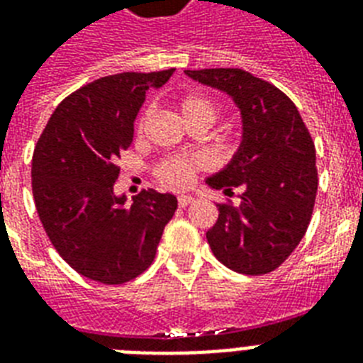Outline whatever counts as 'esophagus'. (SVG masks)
Segmentation results:
<instances>
[{
	"mask_svg": "<svg viewBox=\"0 0 363 363\" xmlns=\"http://www.w3.org/2000/svg\"><path fill=\"white\" fill-rule=\"evenodd\" d=\"M192 201H194L192 196H179V207H188Z\"/></svg>",
	"mask_w": 363,
	"mask_h": 363,
	"instance_id": "esophagus-1",
	"label": "esophagus"
}]
</instances>
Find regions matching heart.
<instances>
[{"instance_id": "heart-1", "label": "heart", "mask_w": 363, "mask_h": 363, "mask_svg": "<svg viewBox=\"0 0 363 363\" xmlns=\"http://www.w3.org/2000/svg\"><path fill=\"white\" fill-rule=\"evenodd\" d=\"M179 109H181L182 121L190 124V122H207L213 124L218 116V107L211 98L203 94H188L179 101ZM150 107L143 111L139 118H137V131L145 130L148 116H150ZM205 165V160L201 156H167L156 165V177L164 186L169 188H186L192 182L196 171L201 169Z\"/></svg>"}]
</instances>
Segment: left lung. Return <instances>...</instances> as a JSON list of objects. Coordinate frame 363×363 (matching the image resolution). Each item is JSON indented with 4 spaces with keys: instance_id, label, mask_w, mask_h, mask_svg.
I'll list each match as a JSON object with an SVG mask.
<instances>
[{
    "instance_id": "obj_1",
    "label": "left lung",
    "mask_w": 363,
    "mask_h": 363,
    "mask_svg": "<svg viewBox=\"0 0 363 363\" xmlns=\"http://www.w3.org/2000/svg\"><path fill=\"white\" fill-rule=\"evenodd\" d=\"M184 73L226 92L241 111L238 152L205 181L226 196L241 188V201L216 205L209 247L230 269L265 275L294 252L309 226L318 188L315 143L292 99L267 81L235 67Z\"/></svg>"
}]
</instances>
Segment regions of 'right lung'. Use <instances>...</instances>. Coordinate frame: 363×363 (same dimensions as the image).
I'll return each mask as SVG.
<instances>
[{
	"mask_svg": "<svg viewBox=\"0 0 363 363\" xmlns=\"http://www.w3.org/2000/svg\"><path fill=\"white\" fill-rule=\"evenodd\" d=\"M175 69L101 77L62 101L43 130L31 160L37 215L67 264L86 279L122 284L154 262L173 194L143 190L125 205L116 196V158L133 139V122L150 88Z\"/></svg>",
	"mask_w": 363,
	"mask_h": 363,
	"instance_id": "add662e5",
	"label": "right lung"
}]
</instances>
